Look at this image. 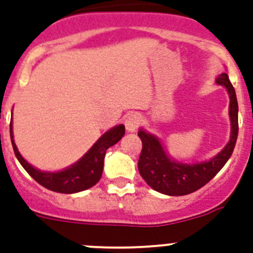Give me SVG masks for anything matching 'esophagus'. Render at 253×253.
I'll list each match as a JSON object with an SVG mask.
<instances>
[{"instance_id":"esophagus-1","label":"esophagus","mask_w":253,"mask_h":253,"mask_svg":"<svg viewBox=\"0 0 253 253\" xmlns=\"http://www.w3.org/2000/svg\"><path fill=\"white\" fill-rule=\"evenodd\" d=\"M139 124L140 116L138 115V114H129V115L126 116V119H125V128H126L128 131H130V133L137 130Z\"/></svg>"}]
</instances>
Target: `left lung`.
<instances>
[{
    "label": "left lung",
    "instance_id": "obj_1",
    "mask_svg": "<svg viewBox=\"0 0 253 253\" xmlns=\"http://www.w3.org/2000/svg\"><path fill=\"white\" fill-rule=\"evenodd\" d=\"M216 84L224 86L229 95V119L231 139L227 146L211 160L200 163H182L172 160L156 135L139 129L138 137L142 140V152L138 161V169L143 180L153 190L169 196L191 194L207 185L223 169L233 153L238 135V102L234 87L227 73L219 75Z\"/></svg>",
    "mask_w": 253,
    "mask_h": 253
}]
</instances>
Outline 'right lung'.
Wrapping results in <instances>:
<instances>
[{"label": "right lung", "mask_w": 253, "mask_h": 253, "mask_svg": "<svg viewBox=\"0 0 253 253\" xmlns=\"http://www.w3.org/2000/svg\"><path fill=\"white\" fill-rule=\"evenodd\" d=\"M12 134V122H11L10 135L15 156L21 163V166L25 169V171L37 181L38 184L46 187L48 190H51V191H55V193L75 194L90 189L99 182L102 175V169H104V158L107 148L116 144L124 137L125 126L123 124H119L111 128L110 130H107L97 139V142L91 147L90 151L87 152L81 160L73 163L72 166L58 172L40 171L31 166L30 163L24 160V157L20 154Z\"/></svg>", "instance_id": "right-lung-1"}]
</instances>
